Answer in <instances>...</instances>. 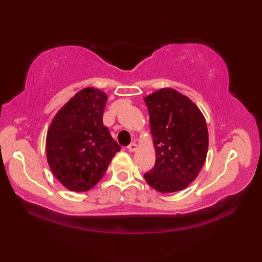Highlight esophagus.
I'll use <instances>...</instances> for the list:
<instances>
[{"label":"esophagus","instance_id":"34e87169","mask_svg":"<svg viewBox=\"0 0 262 262\" xmlns=\"http://www.w3.org/2000/svg\"><path fill=\"white\" fill-rule=\"evenodd\" d=\"M127 148H128V151H129V152H135L136 149H137V145H136L135 143H132L130 145H128Z\"/></svg>","mask_w":262,"mask_h":262}]
</instances>
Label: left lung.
Returning a JSON list of instances; mask_svg holds the SVG:
<instances>
[{
  "label": "left lung",
  "mask_w": 262,
  "mask_h": 262,
  "mask_svg": "<svg viewBox=\"0 0 262 262\" xmlns=\"http://www.w3.org/2000/svg\"><path fill=\"white\" fill-rule=\"evenodd\" d=\"M155 149V165L144 174L161 193L181 191L196 179L208 152L202 111L185 94L163 88L144 98Z\"/></svg>",
  "instance_id": "left-lung-1"
}]
</instances>
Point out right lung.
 Here are the masks:
<instances>
[{
	"label": "right lung",
	"instance_id": "right-lung-1",
	"mask_svg": "<svg viewBox=\"0 0 262 262\" xmlns=\"http://www.w3.org/2000/svg\"><path fill=\"white\" fill-rule=\"evenodd\" d=\"M107 100L99 89H82L57 111L48 128V165L71 191H88L96 186L120 151L102 122Z\"/></svg>",
	"mask_w": 262,
	"mask_h": 262
}]
</instances>
